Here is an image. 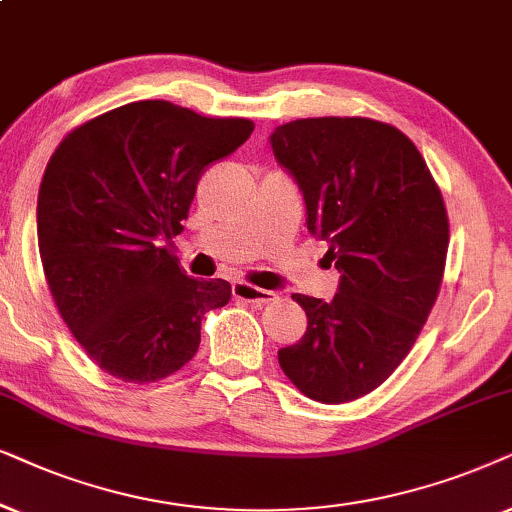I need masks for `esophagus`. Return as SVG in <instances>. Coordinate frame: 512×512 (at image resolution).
Here are the masks:
<instances>
[{
  "label": "esophagus",
  "mask_w": 512,
  "mask_h": 512,
  "mask_svg": "<svg viewBox=\"0 0 512 512\" xmlns=\"http://www.w3.org/2000/svg\"><path fill=\"white\" fill-rule=\"evenodd\" d=\"M231 292H234L236 299H241V302H250V304H267L271 299H276L274 292L255 288V285L241 283V281L231 285Z\"/></svg>",
  "instance_id": "34e87169"
}]
</instances>
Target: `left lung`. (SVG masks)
Wrapping results in <instances>:
<instances>
[{
    "instance_id": "obj_1",
    "label": "left lung",
    "mask_w": 512,
    "mask_h": 512,
    "mask_svg": "<svg viewBox=\"0 0 512 512\" xmlns=\"http://www.w3.org/2000/svg\"><path fill=\"white\" fill-rule=\"evenodd\" d=\"M269 142L304 196L306 227L342 274L330 302L292 295L309 325L278 363L311 400L351 403L403 363L438 299L445 201L414 142L381 121L297 119Z\"/></svg>"
}]
</instances>
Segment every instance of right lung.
Wrapping results in <instances>:
<instances>
[{
    "mask_svg": "<svg viewBox=\"0 0 512 512\" xmlns=\"http://www.w3.org/2000/svg\"><path fill=\"white\" fill-rule=\"evenodd\" d=\"M250 119L201 117L166 100L128 102L74 128L37 201L46 283L84 351L112 377L147 384L194 358L201 318L231 299L170 252L199 177L250 138Z\"/></svg>",
    "mask_w": 512,
    "mask_h": 512,
    "instance_id": "right-lung-1",
    "label": "right lung"
}]
</instances>
